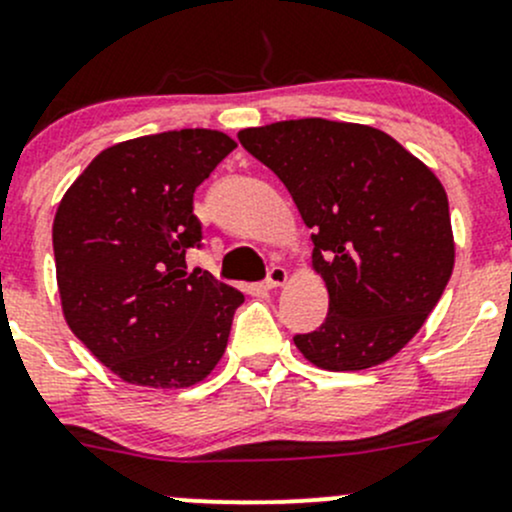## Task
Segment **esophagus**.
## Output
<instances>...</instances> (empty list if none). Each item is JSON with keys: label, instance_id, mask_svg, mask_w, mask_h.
Masks as SVG:
<instances>
[{"label": "esophagus", "instance_id": "esophagus-1", "mask_svg": "<svg viewBox=\"0 0 512 512\" xmlns=\"http://www.w3.org/2000/svg\"><path fill=\"white\" fill-rule=\"evenodd\" d=\"M287 282V270L285 267H272L270 270V275H267V280H265V287L267 289H277V287H282Z\"/></svg>", "mask_w": 512, "mask_h": 512}]
</instances>
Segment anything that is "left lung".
<instances>
[{
    "label": "left lung",
    "instance_id": "1",
    "mask_svg": "<svg viewBox=\"0 0 512 512\" xmlns=\"http://www.w3.org/2000/svg\"><path fill=\"white\" fill-rule=\"evenodd\" d=\"M285 183L314 232L329 314L294 344L327 371L396 356L433 312L456 262L448 195L414 153L364 123L299 118L237 133Z\"/></svg>",
    "mask_w": 512,
    "mask_h": 512
}]
</instances>
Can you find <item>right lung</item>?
<instances>
[{"label": "right lung", "mask_w": 512, "mask_h": 512, "mask_svg": "<svg viewBox=\"0 0 512 512\" xmlns=\"http://www.w3.org/2000/svg\"><path fill=\"white\" fill-rule=\"evenodd\" d=\"M237 148L230 136L183 128L106 148L71 183L51 227L61 312L118 379L188 389L213 374L240 289L185 272L200 245L193 193Z\"/></svg>", "instance_id": "obj_1"}]
</instances>
